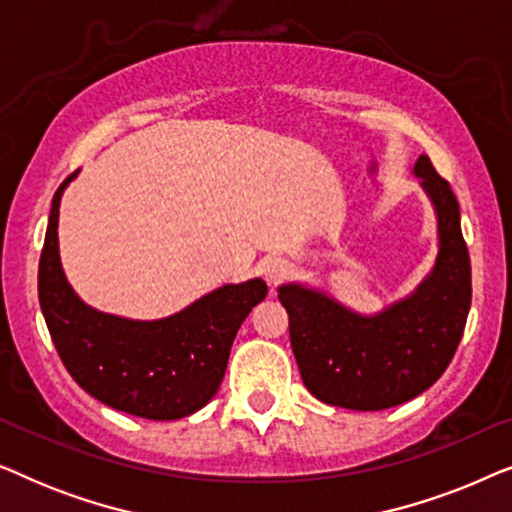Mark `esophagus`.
Masks as SVG:
<instances>
[{
	"instance_id": "34e87169",
	"label": "esophagus",
	"mask_w": 512,
	"mask_h": 512,
	"mask_svg": "<svg viewBox=\"0 0 512 512\" xmlns=\"http://www.w3.org/2000/svg\"><path fill=\"white\" fill-rule=\"evenodd\" d=\"M261 272H263L265 282L272 286V284L282 282V279L289 275V261H286V258H282V256H272L263 263Z\"/></svg>"
}]
</instances>
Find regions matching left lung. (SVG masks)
I'll return each mask as SVG.
<instances>
[{"label":"left lung","mask_w":512,"mask_h":512,"mask_svg":"<svg viewBox=\"0 0 512 512\" xmlns=\"http://www.w3.org/2000/svg\"><path fill=\"white\" fill-rule=\"evenodd\" d=\"M412 174L438 221V256L417 289L375 314L354 312L300 282L277 289L289 312L291 347L307 391L349 410H384L431 387L450 366L471 310V258L459 202L419 156Z\"/></svg>","instance_id":"1"}]
</instances>
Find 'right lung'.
<instances>
[{"mask_svg":"<svg viewBox=\"0 0 512 512\" xmlns=\"http://www.w3.org/2000/svg\"><path fill=\"white\" fill-rule=\"evenodd\" d=\"M51 202L39 258V305L62 363L81 389L128 415L179 419L212 401L230 347L251 307L268 296L261 277L223 284L163 319H125L83 303L60 263V200Z\"/></svg>","mask_w":512,"mask_h":512,"instance_id":"obj_1","label":"right lung"}]
</instances>
